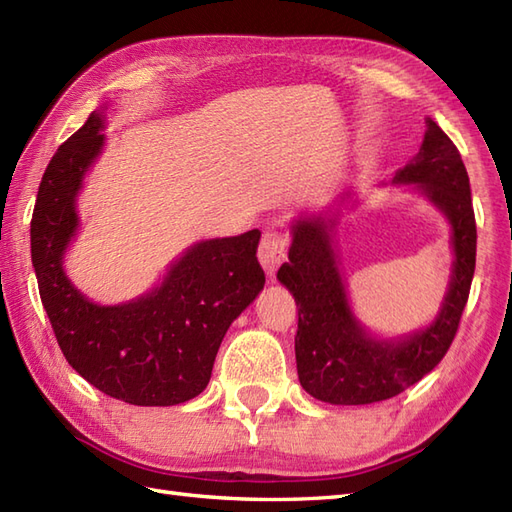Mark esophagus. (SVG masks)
Here are the masks:
<instances>
[{
	"label": "esophagus",
	"instance_id": "1",
	"mask_svg": "<svg viewBox=\"0 0 512 512\" xmlns=\"http://www.w3.org/2000/svg\"><path fill=\"white\" fill-rule=\"evenodd\" d=\"M288 255V233L283 231H266L264 237L259 242V264L264 266V270L272 277L277 272L279 264Z\"/></svg>",
	"mask_w": 512,
	"mask_h": 512
}]
</instances>
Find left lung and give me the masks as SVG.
Returning <instances> with one entry per match:
<instances>
[{"mask_svg":"<svg viewBox=\"0 0 512 512\" xmlns=\"http://www.w3.org/2000/svg\"><path fill=\"white\" fill-rule=\"evenodd\" d=\"M392 183L417 185L451 224L454 268L436 320L399 340H375L355 320L331 248L336 220L301 218L292 224V246L277 279L299 307L294 336L296 371L312 397L336 406L384 401L417 384L445 358L465 310L475 270V216L465 163L436 122L427 130L417 157Z\"/></svg>","mask_w":512,"mask_h":512,"instance_id":"1","label":"left lung"}]
</instances>
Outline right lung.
I'll return each mask as SVG.
<instances>
[{
	"mask_svg": "<svg viewBox=\"0 0 512 512\" xmlns=\"http://www.w3.org/2000/svg\"><path fill=\"white\" fill-rule=\"evenodd\" d=\"M93 111L47 163L30 222L32 264L58 347L78 375L133 406H176L207 388L220 342L266 283L259 231L194 244L159 288L124 305H95L63 270L78 229L76 196L98 157Z\"/></svg>",
	"mask_w": 512,
	"mask_h": 512,
	"instance_id": "obj_1",
	"label": "right lung"
}]
</instances>
